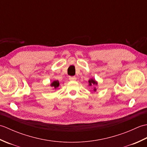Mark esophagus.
Returning <instances> with one entry per match:
<instances>
[{
	"label": "esophagus",
	"instance_id": "obj_1",
	"mask_svg": "<svg viewBox=\"0 0 147 147\" xmlns=\"http://www.w3.org/2000/svg\"><path fill=\"white\" fill-rule=\"evenodd\" d=\"M69 80H71V81H76V78L75 76H71V77H69Z\"/></svg>",
	"mask_w": 147,
	"mask_h": 147
}]
</instances>
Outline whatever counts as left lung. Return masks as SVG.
Masks as SVG:
<instances>
[{"mask_svg": "<svg viewBox=\"0 0 147 147\" xmlns=\"http://www.w3.org/2000/svg\"><path fill=\"white\" fill-rule=\"evenodd\" d=\"M88 83H89L88 85L90 86H96V85H98V82L93 78H91V79H90L88 80ZM96 90V88H95V87H94V88H93V91L95 92Z\"/></svg>", "mask_w": 147, "mask_h": 147, "instance_id": "left-lung-1", "label": "left lung"}]
</instances>
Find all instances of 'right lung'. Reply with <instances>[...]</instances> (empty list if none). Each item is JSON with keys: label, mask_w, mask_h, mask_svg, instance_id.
Segmentation results:
<instances>
[{"label": "right lung", "mask_w": 147, "mask_h": 147, "mask_svg": "<svg viewBox=\"0 0 147 147\" xmlns=\"http://www.w3.org/2000/svg\"><path fill=\"white\" fill-rule=\"evenodd\" d=\"M51 86L54 89H57V88H59V82L58 80H55L51 84Z\"/></svg>", "instance_id": "obj_1"}]
</instances>
